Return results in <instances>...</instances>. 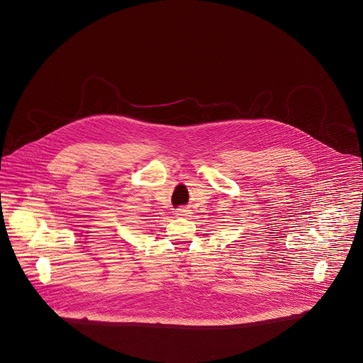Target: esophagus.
Here are the masks:
<instances>
[{
    "mask_svg": "<svg viewBox=\"0 0 363 363\" xmlns=\"http://www.w3.org/2000/svg\"><path fill=\"white\" fill-rule=\"evenodd\" d=\"M175 215H177L178 218H188V216H190V211L188 208L185 207L178 208V209L175 211Z\"/></svg>",
    "mask_w": 363,
    "mask_h": 363,
    "instance_id": "obj_1",
    "label": "esophagus"
}]
</instances>
